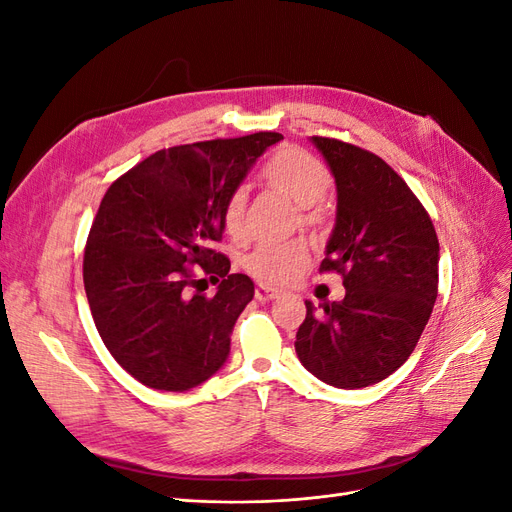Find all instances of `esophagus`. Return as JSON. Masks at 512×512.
<instances>
[{"label": "esophagus", "instance_id": "esophagus-1", "mask_svg": "<svg viewBox=\"0 0 512 512\" xmlns=\"http://www.w3.org/2000/svg\"><path fill=\"white\" fill-rule=\"evenodd\" d=\"M277 294H280V290L273 288V286H267V284L256 286V299L258 301H271V299L277 297Z\"/></svg>", "mask_w": 512, "mask_h": 512}]
</instances>
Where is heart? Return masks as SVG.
<instances>
[{
  "instance_id": "1",
  "label": "heart",
  "mask_w": 512,
  "mask_h": 512,
  "mask_svg": "<svg viewBox=\"0 0 512 512\" xmlns=\"http://www.w3.org/2000/svg\"><path fill=\"white\" fill-rule=\"evenodd\" d=\"M260 177L269 188L282 192L294 203L305 207V218L316 220L318 211L314 203L331 188V170L314 153L301 147H282L262 164ZM222 228L232 239L245 235V192L232 190L222 205ZM305 258L301 243H258L250 254L243 256V269L252 277L267 284H284L294 275L299 262Z\"/></svg>"
}]
</instances>
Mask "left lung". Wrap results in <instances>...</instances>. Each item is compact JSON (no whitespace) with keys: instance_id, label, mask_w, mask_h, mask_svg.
Returning <instances> with one entry per match:
<instances>
[{"instance_id":"obj_1","label":"left lung","mask_w":512,"mask_h":512,"mask_svg":"<svg viewBox=\"0 0 512 512\" xmlns=\"http://www.w3.org/2000/svg\"><path fill=\"white\" fill-rule=\"evenodd\" d=\"M337 183V220L320 273L342 301H305L299 361L337 389H363L406 363L438 297L440 245L421 200L376 153L312 136Z\"/></svg>"}]
</instances>
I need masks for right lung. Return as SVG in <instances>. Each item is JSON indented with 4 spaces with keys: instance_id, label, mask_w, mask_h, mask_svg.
Segmentation results:
<instances>
[{
    "instance_id": "obj_1",
    "label": "right lung",
    "mask_w": 512,
    "mask_h": 512,
    "mask_svg": "<svg viewBox=\"0 0 512 512\" xmlns=\"http://www.w3.org/2000/svg\"><path fill=\"white\" fill-rule=\"evenodd\" d=\"M277 132L160 149L111 183L91 224L83 282L104 346L132 378L188 391L230 352L254 284L213 250L222 205ZM192 266L221 282L207 298Z\"/></svg>"
}]
</instances>
